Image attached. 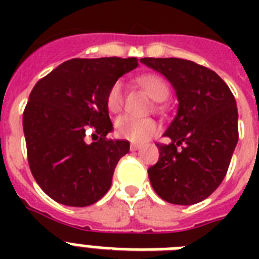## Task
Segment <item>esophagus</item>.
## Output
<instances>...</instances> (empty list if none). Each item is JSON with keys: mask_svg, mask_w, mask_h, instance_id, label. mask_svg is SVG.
Listing matches in <instances>:
<instances>
[{"mask_svg": "<svg viewBox=\"0 0 259 259\" xmlns=\"http://www.w3.org/2000/svg\"><path fill=\"white\" fill-rule=\"evenodd\" d=\"M141 149V145L140 144H130V150L132 152H136V150Z\"/></svg>", "mask_w": 259, "mask_h": 259, "instance_id": "esophagus-1", "label": "esophagus"}]
</instances>
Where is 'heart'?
Returning a JSON list of instances; mask_svg holds the SVG:
<instances>
[{
	"instance_id": "heart-1",
	"label": "heart",
	"mask_w": 259,
	"mask_h": 259,
	"mask_svg": "<svg viewBox=\"0 0 259 259\" xmlns=\"http://www.w3.org/2000/svg\"><path fill=\"white\" fill-rule=\"evenodd\" d=\"M138 83L146 90V93L153 98L154 101H164L168 94L169 87L161 76L158 75H142L138 79ZM123 106V89L122 83H114L109 94H107V107L111 113L121 111ZM158 132V123L152 118H137L132 115H123L118 118L115 122V133L119 138L127 141L142 144Z\"/></svg>"
}]
</instances>
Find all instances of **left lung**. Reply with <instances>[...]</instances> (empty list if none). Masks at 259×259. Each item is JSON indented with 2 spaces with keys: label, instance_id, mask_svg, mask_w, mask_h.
I'll list each match as a JSON object with an SVG mask.
<instances>
[{
  "label": "left lung",
  "instance_id": "obj_1",
  "mask_svg": "<svg viewBox=\"0 0 259 259\" xmlns=\"http://www.w3.org/2000/svg\"><path fill=\"white\" fill-rule=\"evenodd\" d=\"M164 75L176 93L177 113L157 144L160 157L148 169L158 196L179 205L204 200L225 179L238 142L237 102L217 72L184 59H140ZM181 146V148L178 146Z\"/></svg>",
  "mask_w": 259,
  "mask_h": 259
}]
</instances>
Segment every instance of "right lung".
I'll use <instances>...</instances> for the list:
<instances>
[{"label":"right lung","instance_id":"obj_1","mask_svg":"<svg viewBox=\"0 0 259 259\" xmlns=\"http://www.w3.org/2000/svg\"><path fill=\"white\" fill-rule=\"evenodd\" d=\"M137 66L136 58L71 59L34 84L22 115L28 162L55 201L86 207L110 189L130 144L106 140L113 132L107 94Z\"/></svg>","mask_w":259,"mask_h":259}]
</instances>
